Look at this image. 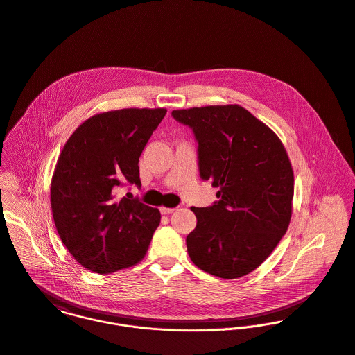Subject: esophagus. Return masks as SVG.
Instances as JSON below:
<instances>
[{"mask_svg": "<svg viewBox=\"0 0 355 355\" xmlns=\"http://www.w3.org/2000/svg\"><path fill=\"white\" fill-rule=\"evenodd\" d=\"M175 211V208H167V207H160V212L167 215V214H173Z\"/></svg>", "mask_w": 355, "mask_h": 355, "instance_id": "esophagus-1", "label": "esophagus"}]
</instances>
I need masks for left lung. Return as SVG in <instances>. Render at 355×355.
Segmentation results:
<instances>
[{
    "mask_svg": "<svg viewBox=\"0 0 355 355\" xmlns=\"http://www.w3.org/2000/svg\"><path fill=\"white\" fill-rule=\"evenodd\" d=\"M192 128L198 171L219 188L214 205L192 207L196 229L187 236L191 260L207 274L236 279L254 271L286 234L294 173L280 139L238 105L173 110Z\"/></svg>",
    "mask_w": 355,
    "mask_h": 355,
    "instance_id": "left-lung-1",
    "label": "left lung"
}]
</instances>
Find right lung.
<instances>
[{"instance_id": "add662e5", "label": "right lung", "mask_w": 355, "mask_h": 355, "mask_svg": "<svg viewBox=\"0 0 355 355\" xmlns=\"http://www.w3.org/2000/svg\"><path fill=\"white\" fill-rule=\"evenodd\" d=\"M166 113L159 107L95 114L58 157L50 188L54 225L69 253L92 272L132 267L148 250L158 208L116 192L125 182L141 187L139 158Z\"/></svg>"}]
</instances>
